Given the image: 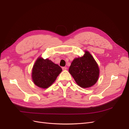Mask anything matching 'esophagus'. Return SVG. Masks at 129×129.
<instances>
[{
  "label": "esophagus",
  "instance_id": "34e87169",
  "mask_svg": "<svg viewBox=\"0 0 129 129\" xmlns=\"http://www.w3.org/2000/svg\"><path fill=\"white\" fill-rule=\"evenodd\" d=\"M62 68L63 70H67V67H62Z\"/></svg>",
  "mask_w": 129,
  "mask_h": 129
}]
</instances>
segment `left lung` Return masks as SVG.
I'll list each match as a JSON object with an SVG mask.
<instances>
[{"instance_id": "obj_1", "label": "left lung", "mask_w": 129, "mask_h": 129, "mask_svg": "<svg viewBox=\"0 0 129 129\" xmlns=\"http://www.w3.org/2000/svg\"><path fill=\"white\" fill-rule=\"evenodd\" d=\"M69 72L80 87L87 88L97 82L100 69L92 56L85 50L83 56L74 59L69 68Z\"/></svg>"}]
</instances>
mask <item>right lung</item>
I'll list each match as a JSON object with an SVG mask.
<instances>
[{
    "label": "right lung",
    "mask_w": 129,
    "mask_h": 129,
    "mask_svg": "<svg viewBox=\"0 0 129 129\" xmlns=\"http://www.w3.org/2000/svg\"><path fill=\"white\" fill-rule=\"evenodd\" d=\"M62 71L59 66L48 58L38 57L32 69L33 81L39 87L47 88L55 82Z\"/></svg>",
    "instance_id": "add662e5"
}]
</instances>
